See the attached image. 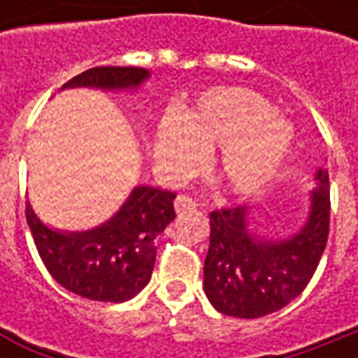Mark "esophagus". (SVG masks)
<instances>
[{
    "label": "esophagus",
    "mask_w": 358,
    "mask_h": 358,
    "mask_svg": "<svg viewBox=\"0 0 358 358\" xmlns=\"http://www.w3.org/2000/svg\"><path fill=\"white\" fill-rule=\"evenodd\" d=\"M195 201L191 199V197H187V195H177V199H175V211L177 213H181V211H187V209H195Z\"/></svg>",
    "instance_id": "1"
}]
</instances>
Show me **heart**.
Instances as JSON below:
<instances>
[{
  "instance_id": "obj_1",
  "label": "heart",
  "mask_w": 358,
  "mask_h": 358,
  "mask_svg": "<svg viewBox=\"0 0 358 358\" xmlns=\"http://www.w3.org/2000/svg\"><path fill=\"white\" fill-rule=\"evenodd\" d=\"M295 129L273 113V105L243 87H213L177 113L165 117L153 135L151 153L159 173L179 181L195 173L213 147V173L233 195L265 187L291 151Z\"/></svg>"
}]
</instances>
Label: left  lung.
I'll return each instance as SVG.
<instances>
[{
  "instance_id": "obj_1",
  "label": "left lung",
  "mask_w": 358,
  "mask_h": 358,
  "mask_svg": "<svg viewBox=\"0 0 358 358\" xmlns=\"http://www.w3.org/2000/svg\"><path fill=\"white\" fill-rule=\"evenodd\" d=\"M329 173H315L307 219L293 235L268 239L249 227V207L211 213L203 289L215 309L229 317L259 319L303 293L329 237Z\"/></svg>"
}]
</instances>
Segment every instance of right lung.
I'll return each instance as SVG.
<instances>
[{"instance_id": "1", "label": "right lung", "mask_w": 358, "mask_h": 358, "mask_svg": "<svg viewBox=\"0 0 358 358\" xmlns=\"http://www.w3.org/2000/svg\"><path fill=\"white\" fill-rule=\"evenodd\" d=\"M143 67H93L62 90L93 87L129 91L149 79ZM171 191L137 185L129 197L97 227L62 231L45 225L25 203L27 225L51 277L63 289L91 301L123 303L143 291L155 265V237L175 219Z\"/></svg>"}]
</instances>
